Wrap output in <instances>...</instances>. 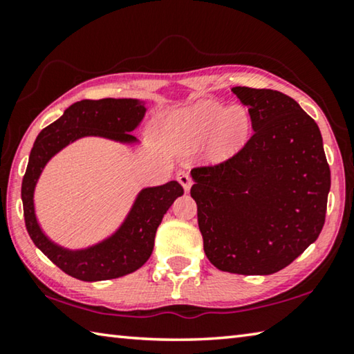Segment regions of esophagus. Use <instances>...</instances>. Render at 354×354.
Segmentation results:
<instances>
[{
  "instance_id": "34e87169",
  "label": "esophagus",
  "mask_w": 354,
  "mask_h": 354,
  "mask_svg": "<svg viewBox=\"0 0 354 354\" xmlns=\"http://www.w3.org/2000/svg\"><path fill=\"white\" fill-rule=\"evenodd\" d=\"M176 179H178V183L183 185V189H184L185 192H187V190L192 187V178L189 176V173H185V171H178Z\"/></svg>"
}]
</instances>
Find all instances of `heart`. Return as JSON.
<instances>
[{
  "label": "heart",
  "instance_id": "b5f03b06",
  "mask_svg": "<svg viewBox=\"0 0 354 354\" xmlns=\"http://www.w3.org/2000/svg\"><path fill=\"white\" fill-rule=\"evenodd\" d=\"M248 133L250 113L243 106L225 107L212 100L198 101L171 113L162 123L165 143L173 153H189L212 134V154L227 158L241 149Z\"/></svg>",
  "mask_w": 354,
  "mask_h": 354
}]
</instances>
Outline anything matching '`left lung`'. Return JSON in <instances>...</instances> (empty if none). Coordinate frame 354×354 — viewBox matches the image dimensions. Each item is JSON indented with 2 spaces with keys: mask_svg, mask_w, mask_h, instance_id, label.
<instances>
[{
  "mask_svg": "<svg viewBox=\"0 0 354 354\" xmlns=\"http://www.w3.org/2000/svg\"><path fill=\"white\" fill-rule=\"evenodd\" d=\"M253 136L231 159L190 171L207 259L221 272L272 274L317 241L331 171L320 129L295 100L232 87Z\"/></svg>",
  "mask_w": 354,
  "mask_h": 354,
  "instance_id": "obj_1",
  "label": "left lung"
}]
</instances>
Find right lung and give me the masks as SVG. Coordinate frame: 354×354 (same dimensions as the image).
Here are the masks:
<instances>
[{
    "instance_id": "obj_1",
    "label": "right lung",
    "mask_w": 354,
    "mask_h": 354,
    "mask_svg": "<svg viewBox=\"0 0 354 354\" xmlns=\"http://www.w3.org/2000/svg\"><path fill=\"white\" fill-rule=\"evenodd\" d=\"M145 112V103L134 98L82 100L65 109L62 117L41 131L34 142L21 183L26 230L35 247L76 279L93 283L124 277L140 268L153 253L156 231L164 214L184 190L178 181L142 189L112 236L92 247L68 250L53 242L40 227L34 206L35 185L53 156L82 137H104L134 145L139 140L131 133L142 123Z\"/></svg>"
}]
</instances>
